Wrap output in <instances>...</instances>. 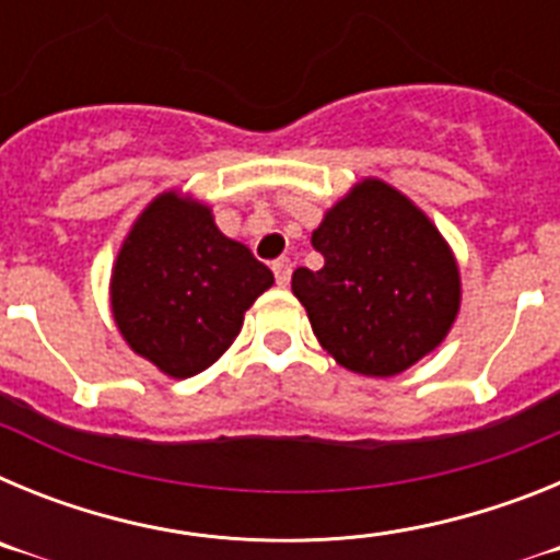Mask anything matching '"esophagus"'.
<instances>
[{"mask_svg":"<svg viewBox=\"0 0 560 560\" xmlns=\"http://www.w3.org/2000/svg\"><path fill=\"white\" fill-rule=\"evenodd\" d=\"M271 271H275L277 285H289V280H291V260H289V257H280V260H275V264H271Z\"/></svg>","mask_w":560,"mask_h":560,"instance_id":"34e87169","label":"esophagus"}]
</instances>
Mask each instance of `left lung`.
Returning <instances> with one entry per match:
<instances>
[{
    "instance_id": "left-lung-1",
    "label": "left lung",
    "mask_w": 560,
    "mask_h": 560,
    "mask_svg": "<svg viewBox=\"0 0 560 560\" xmlns=\"http://www.w3.org/2000/svg\"><path fill=\"white\" fill-rule=\"evenodd\" d=\"M311 244L323 269H296L291 291L341 368L389 378L446 339L459 308L457 264L432 221L395 187L355 185Z\"/></svg>"
}]
</instances>
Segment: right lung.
Here are the masks:
<instances>
[{"label":"right lung","mask_w":560,"mask_h":560,"mask_svg":"<svg viewBox=\"0 0 560 560\" xmlns=\"http://www.w3.org/2000/svg\"><path fill=\"white\" fill-rule=\"evenodd\" d=\"M271 283L269 266L230 241L205 205L162 192L117 255L112 314L133 353L190 378L219 361Z\"/></svg>","instance_id":"obj_1"}]
</instances>
